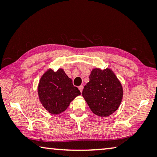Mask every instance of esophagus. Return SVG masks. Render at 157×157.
<instances>
[{
  "label": "esophagus",
  "instance_id": "1",
  "mask_svg": "<svg viewBox=\"0 0 157 157\" xmlns=\"http://www.w3.org/2000/svg\"><path fill=\"white\" fill-rule=\"evenodd\" d=\"M83 86H82V85H81V86H79V87H78V89H79V91H80V92L82 93V90H83Z\"/></svg>",
  "mask_w": 157,
  "mask_h": 157
}]
</instances>
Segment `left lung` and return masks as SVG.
<instances>
[{
    "instance_id": "obj_1",
    "label": "left lung",
    "mask_w": 157,
    "mask_h": 157,
    "mask_svg": "<svg viewBox=\"0 0 157 157\" xmlns=\"http://www.w3.org/2000/svg\"><path fill=\"white\" fill-rule=\"evenodd\" d=\"M123 95L121 82L109 68L94 69L82 91V96L92 112L101 117L109 116L118 109Z\"/></svg>"
}]
</instances>
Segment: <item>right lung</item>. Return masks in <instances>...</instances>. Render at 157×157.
<instances>
[{"label": "right lung", "instance_id": "1", "mask_svg": "<svg viewBox=\"0 0 157 157\" xmlns=\"http://www.w3.org/2000/svg\"><path fill=\"white\" fill-rule=\"evenodd\" d=\"M39 100L49 113L59 114L65 111L74 98L81 94L62 69L47 71L38 86Z\"/></svg>", "mask_w": 157, "mask_h": 157}]
</instances>
